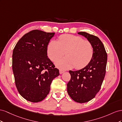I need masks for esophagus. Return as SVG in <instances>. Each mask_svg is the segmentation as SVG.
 <instances>
[{"instance_id": "obj_1", "label": "esophagus", "mask_w": 122, "mask_h": 122, "mask_svg": "<svg viewBox=\"0 0 122 122\" xmlns=\"http://www.w3.org/2000/svg\"><path fill=\"white\" fill-rule=\"evenodd\" d=\"M64 72H65V71L64 70H62V69H60V71H59V72H60V74H63V73Z\"/></svg>"}]
</instances>
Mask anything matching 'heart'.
<instances>
[{"mask_svg": "<svg viewBox=\"0 0 122 122\" xmlns=\"http://www.w3.org/2000/svg\"><path fill=\"white\" fill-rule=\"evenodd\" d=\"M47 53L48 58L55 61L65 54L66 56L59 59L56 65L66 69L74 67L76 69L84 67L93 57L94 50L92 43L83 38L73 35H64L58 41L51 40L48 44Z\"/></svg>", "mask_w": 122, "mask_h": 122, "instance_id": "heart-1", "label": "heart"}]
</instances>
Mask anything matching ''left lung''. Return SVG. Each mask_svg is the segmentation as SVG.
Masks as SVG:
<instances>
[{
  "instance_id": "1",
  "label": "left lung",
  "mask_w": 122,
  "mask_h": 122,
  "mask_svg": "<svg viewBox=\"0 0 122 122\" xmlns=\"http://www.w3.org/2000/svg\"><path fill=\"white\" fill-rule=\"evenodd\" d=\"M78 34L92 43L94 50L92 60L85 67L69 71L71 78L67 84V92L75 102L83 103L92 100L99 92L105 76L107 55L98 37L84 32Z\"/></svg>"
}]
</instances>
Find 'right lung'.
Returning a JSON list of instances; mask_svg holds the SVG:
<instances>
[{
	"instance_id": "1",
	"label": "right lung",
	"mask_w": 122,
	"mask_h": 122,
	"mask_svg": "<svg viewBox=\"0 0 122 122\" xmlns=\"http://www.w3.org/2000/svg\"><path fill=\"white\" fill-rule=\"evenodd\" d=\"M55 33L35 30L18 41L13 51L12 69L17 90L23 98L36 103L49 93L59 71L47 56V47Z\"/></svg>"
}]
</instances>
